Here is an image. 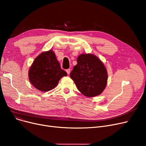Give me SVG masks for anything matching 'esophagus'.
I'll use <instances>...</instances> for the list:
<instances>
[{
	"mask_svg": "<svg viewBox=\"0 0 146 146\" xmlns=\"http://www.w3.org/2000/svg\"><path fill=\"white\" fill-rule=\"evenodd\" d=\"M66 72H67V73L68 74H70V68L67 69V70H66Z\"/></svg>",
	"mask_w": 146,
	"mask_h": 146,
	"instance_id": "34e87169",
	"label": "esophagus"
}]
</instances>
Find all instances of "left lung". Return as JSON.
Listing matches in <instances>:
<instances>
[{"instance_id": "obj_1", "label": "left lung", "mask_w": 146, "mask_h": 146, "mask_svg": "<svg viewBox=\"0 0 146 146\" xmlns=\"http://www.w3.org/2000/svg\"><path fill=\"white\" fill-rule=\"evenodd\" d=\"M77 61L70 76L78 89L87 97L101 94L108 80V73L103 63L92 54H82Z\"/></svg>"}]
</instances>
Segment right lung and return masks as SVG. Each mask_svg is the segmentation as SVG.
<instances>
[{
    "label": "right lung",
    "mask_w": 146,
    "mask_h": 146,
    "mask_svg": "<svg viewBox=\"0 0 146 146\" xmlns=\"http://www.w3.org/2000/svg\"><path fill=\"white\" fill-rule=\"evenodd\" d=\"M66 76L67 73L61 68L52 50L42 52L37 56L28 72L31 83L42 92L54 88L60 79Z\"/></svg>",
    "instance_id": "right-lung-1"
}]
</instances>
